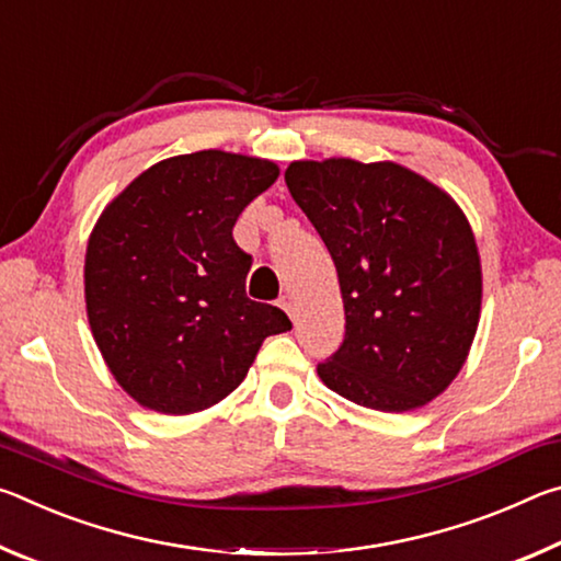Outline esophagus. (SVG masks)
I'll return each mask as SVG.
<instances>
[{
  "mask_svg": "<svg viewBox=\"0 0 561 561\" xmlns=\"http://www.w3.org/2000/svg\"><path fill=\"white\" fill-rule=\"evenodd\" d=\"M279 307L287 311L289 319H294V299H291V294H284V297L279 299Z\"/></svg>",
  "mask_w": 561,
  "mask_h": 561,
  "instance_id": "obj_1",
  "label": "esophagus"
}]
</instances>
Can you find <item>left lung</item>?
<instances>
[{
  "label": "left lung",
  "instance_id": "obj_1",
  "mask_svg": "<svg viewBox=\"0 0 561 561\" xmlns=\"http://www.w3.org/2000/svg\"><path fill=\"white\" fill-rule=\"evenodd\" d=\"M284 180L344 299V344L319 378L371 411L428 405L460 374L480 324V252L462 207L393 160H294Z\"/></svg>",
  "mask_w": 561,
  "mask_h": 561
}]
</instances>
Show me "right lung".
<instances>
[{
	"label": "right lung",
	"instance_id": "right-lung-1",
	"mask_svg": "<svg viewBox=\"0 0 561 561\" xmlns=\"http://www.w3.org/2000/svg\"><path fill=\"white\" fill-rule=\"evenodd\" d=\"M279 165L197 150L150 165L103 207L83 260L91 334L111 376L163 415L213 408L244 381L262 341L291 329L244 291L252 257L237 217Z\"/></svg>",
	"mask_w": 561,
	"mask_h": 561
}]
</instances>
